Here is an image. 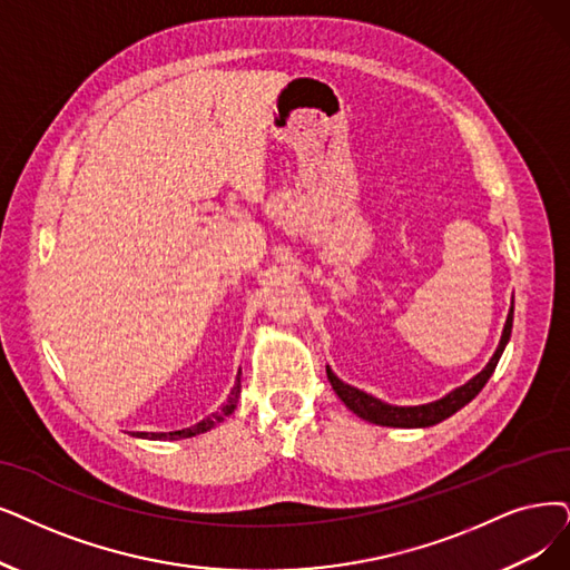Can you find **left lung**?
<instances>
[{
    "label": "left lung",
    "instance_id": "obj_1",
    "mask_svg": "<svg viewBox=\"0 0 570 570\" xmlns=\"http://www.w3.org/2000/svg\"><path fill=\"white\" fill-rule=\"evenodd\" d=\"M512 315H514V302L510 306L503 334H500L498 348L491 355V360L487 362V367L480 374H474L468 383L459 385V389H453L451 393H446L444 397H440L435 402L416 404V406H397V404H389V402H383V400H379V397H374L370 393H364V391L355 389V385L344 383L330 367H327V379L332 383L334 393L338 395V400L344 402L353 414H357L360 419L370 421V423L389 425V428H428V425L442 423L444 419L453 416V414L459 412V409H463L468 402H472L476 395H480V391L484 389L487 381L491 379L495 364H498L500 355H503L508 341H510Z\"/></svg>",
    "mask_w": 570,
    "mask_h": 570
}]
</instances>
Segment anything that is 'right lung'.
Returning a JSON list of instances; mask_svg holds the SVG:
<instances>
[{
  "label": "right lung",
  "mask_w": 570,
  "mask_h": 570,
  "mask_svg": "<svg viewBox=\"0 0 570 570\" xmlns=\"http://www.w3.org/2000/svg\"><path fill=\"white\" fill-rule=\"evenodd\" d=\"M238 397H240V370H238L234 389H232V393H229V400H226V402L217 409V412L210 414L208 419L198 421V423L191 425V428H181V430H173V432H132V435L140 438V440H187V438H196V435H200V432H208L210 428H215L217 423H222L226 416H232L236 404H238Z\"/></svg>",
  "instance_id": "add662e5"
}]
</instances>
